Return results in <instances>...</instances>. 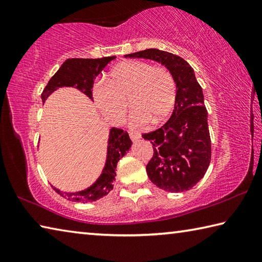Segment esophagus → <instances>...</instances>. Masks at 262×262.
I'll list each match as a JSON object with an SVG mask.
<instances>
[{
  "mask_svg": "<svg viewBox=\"0 0 262 262\" xmlns=\"http://www.w3.org/2000/svg\"><path fill=\"white\" fill-rule=\"evenodd\" d=\"M129 136L133 142H136L141 139V134L140 133H135V132H129Z\"/></svg>",
  "mask_w": 262,
  "mask_h": 262,
  "instance_id": "obj_1",
  "label": "esophagus"
}]
</instances>
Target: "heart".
I'll list each match as a JSON object with an SVG mask.
<instances>
[{
    "instance_id": "heart-1",
    "label": "heart",
    "mask_w": 262,
    "mask_h": 262,
    "mask_svg": "<svg viewBox=\"0 0 262 262\" xmlns=\"http://www.w3.org/2000/svg\"><path fill=\"white\" fill-rule=\"evenodd\" d=\"M176 96L177 85L170 70L136 60L115 66L106 82L94 88L97 106L114 123L122 120L129 101L133 107L129 123L137 129L150 121L159 123L165 120L173 110Z\"/></svg>"
}]
</instances>
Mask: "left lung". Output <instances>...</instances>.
<instances>
[{
  "label": "left lung",
  "instance_id": "1",
  "mask_svg": "<svg viewBox=\"0 0 262 262\" xmlns=\"http://www.w3.org/2000/svg\"><path fill=\"white\" fill-rule=\"evenodd\" d=\"M126 57L157 61L173 75L177 96L171 118L161 128L142 137L150 141L154 148L147 165L152 184L166 192L188 190L206 174L211 157L202 88L188 62L172 53L149 48L127 54Z\"/></svg>",
  "mask_w": 262,
  "mask_h": 262
}]
</instances>
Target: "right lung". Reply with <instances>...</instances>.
<instances>
[{
    "label": "right lung",
    "instance_id": "right-lung-1",
    "mask_svg": "<svg viewBox=\"0 0 262 262\" xmlns=\"http://www.w3.org/2000/svg\"><path fill=\"white\" fill-rule=\"evenodd\" d=\"M114 59L115 56L101 57V59L66 60L60 69L54 74V76L47 83L46 88L43 89L41 94L42 103H45L53 92L62 86L76 88L91 100H94L92 98V88H94L95 78ZM130 147L132 141L127 132L115 127L111 128L107 141L106 163L98 179L90 187L79 190V192H62L53 186L52 187L54 188L57 194H60L62 198L67 199L69 201L86 203L98 200L113 189V181H115V176H117L115 173L117 164L119 159L125 156Z\"/></svg>",
    "mask_w": 262,
    "mask_h": 262
}]
</instances>
